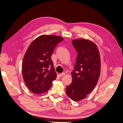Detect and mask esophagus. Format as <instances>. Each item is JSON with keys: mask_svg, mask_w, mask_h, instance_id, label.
<instances>
[{"mask_svg": "<svg viewBox=\"0 0 123 123\" xmlns=\"http://www.w3.org/2000/svg\"><path fill=\"white\" fill-rule=\"evenodd\" d=\"M65 73H61V74H59V76L60 77H62L63 76H64V75H65Z\"/></svg>", "mask_w": 123, "mask_h": 123, "instance_id": "esophagus-1", "label": "esophagus"}]
</instances>
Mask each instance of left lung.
Listing matches in <instances>:
<instances>
[{
    "instance_id": "left-lung-1",
    "label": "left lung",
    "mask_w": 123,
    "mask_h": 123,
    "mask_svg": "<svg viewBox=\"0 0 123 123\" xmlns=\"http://www.w3.org/2000/svg\"><path fill=\"white\" fill-rule=\"evenodd\" d=\"M77 52L72 83L66 87V93L72 100L78 101L85 98L95 87L98 81L101 60L94 43L84 39L72 41Z\"/></svg>"
}]
</instances>
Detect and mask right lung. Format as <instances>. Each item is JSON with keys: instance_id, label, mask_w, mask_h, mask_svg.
<instances>
[{"instance_id": "1", "label": "right lung", "mask_w": 123, "mask_h": 123, "mask_svg": "<svg viewBox=\"0 0 123 123\" xmlns=\"http://www.w3.org/2000/svg\"><path fill=\"white\" fill-rule=\"evenodd\" d=\"M63 38L43 35L34 40L28 47L22 62V75L25 83L33 93L46 92L56 78L57 74L51 55Z\"/></svg>"}]
</instances>
